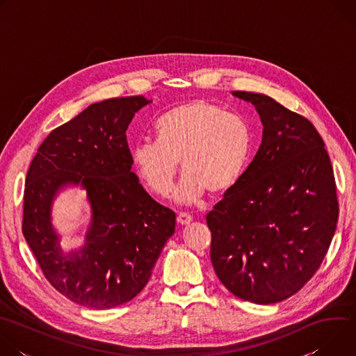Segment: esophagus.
Instances as JSON below:
<instances>
[{
  "mask_svg": "<svg viewBox=\"0 0 356 356\" xmlns=\"http://www.w3.org/2000/svg\"><path fill=\"white\" fill-rule=\"evenodd\" d=\"M176 220H177V224H179V225H187V224L191 222L193 217H191L190 214H186V213H179Z\"/></svg>",
  "mask_w": 356,
  "mask_h": 356,
  "instance_id": "obj_1",
  "label": "esophagus"
}]
</instances>
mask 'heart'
Instances as JSON below:
<instances>
[{
	"instance_id": "heart-1",
	"label": "heart",
	"mask_w": 356,
	"mask_h": 356,
	"mask_svg": "<svg viewBox=\"0 0 356 356\" xmlns=\"http://www.w3.org/2000/svg\"><path fill=\"white\" fill-rule=\"evenodd\" d=\"M156 140L131 149V161L146 187L169 194L179 170L184 172L173 197L190 204L207 191L224 195L245 176L253 152L249 122L206 99L179 104L155 124Z\"/></svg>"
}]
</instances>
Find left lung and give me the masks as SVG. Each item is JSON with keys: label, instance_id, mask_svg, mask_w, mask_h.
Segmentation results:
<instances>
[{"label": "left lung", "instance_id": "8db88e82", "mask_svg": "<svg viewBox=\"0 0 356 356\" xmlns=\"http://www.w3.org/2000/svg\"><path fill=\"white\" fill-rule=\"evenodd\" d=\"M257 108L262 143L242 180L207 214L211 262L236 297L273 304L318 270L338 221L334 170L314 125L265 94L232 91Z\"/></svg>", "mask_w": 356, "mask_h": 356}]
</instances>
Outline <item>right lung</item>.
Returning a JSON list of instances; mask_svg holds the SVG:
<instances>
[{"mask_svg": "<svg viewBox=\"0 0 356 356\" xmlns=\"http://www.w3.org/2000/svg\"><path fill=\"white\" fill-rule=\"evenodd\" d=\"M149 103L132 95L88 106L46 136L26 175L24 236L49 283L88 309H113L138 296L175 234L176 214L131 170L127 129ZM70 184L88 191L92 224L86 243L65 254L49 213Z\"/></svg>", "mask_w": 356, "mask_h": 356, "instance_id": "right-lung-1", "label": "right lung"}]
</instances>
